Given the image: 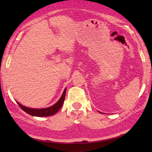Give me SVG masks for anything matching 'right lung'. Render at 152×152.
I'll return each mask as SVG.
<instances>
[{"instance_id":"1","label":"right lung","mask_w":152,"mask_h":152,"mask_svg":"<svg viewBox=\"0 0 152 152\" xmlns=\"http://www.w3.org/2000/svg\"><path fill=\"white\" fill-rule=\"evenodd\" d=\"M65 93H66V88L64 89L63 95H62L59 100L55 104H54L53 106L46 108H42V109L29 108H27V107L21 105V104L17 102V103L22 110L26 112V113L30 114L31 116H40V117H42V116H49L54 115V114H56L57 112L60 110V108H61V106H63L64 98H65Z\"/></svg>"}]
</instances>
